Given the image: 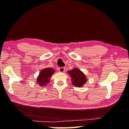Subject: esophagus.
<instances>
[{
	"label": "esophagus",
	"mask_w": 129,
	"mask_h": 129,
	"mask_svg": "<svg viewBox=\"0 0 129 129\" xmlns=\"http://www.w3.org/2000/svg\"><path fill=\"white\" fill-rule=\"evenodd\" d=\"M58 71L60 73H63L65 72V68L64 67H60L58 68Z\"/></svg>",
	"instance_id": "1"
}]
</instances>
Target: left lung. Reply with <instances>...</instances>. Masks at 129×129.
I'll list each match as a JSON object with an SVG mask.
<instances>
[{
    "mask_svg": "<svg viewBox=\"0 0 129 129\" xmlns=\"http://www.w3.org/2000/svg\"><path fill=\"white\" fill-rule=\"evenodd\" d=\"M68 73L70 74V77H72L73 85L75 86L81 87L87 81L84 74L76 68L69 71Z\"/></svg>",
    "mask_w": 129,
    "mask_h": 129,
    "instance_id": "1",
    "label": "left lung"
}]
</instances>
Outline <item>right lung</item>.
Instances as JSON below:
<instances>
[{"label": "right lung", "instance_id": "add662e5", "mask_svg": "<svg viewBox=\"0 0 129 129\" xmlns=\"http://www.w3.org/2000/svg\"><path fill=\"white\" fill-rule=\"evenodd\" d=\"M54 73V70L53 69L49 68L41 70L39 75L37 78L38 84L40 86H46L50 81V79Z\"/></svg>", "mask_w": 129, "mask_h": 129}]
</instances>
